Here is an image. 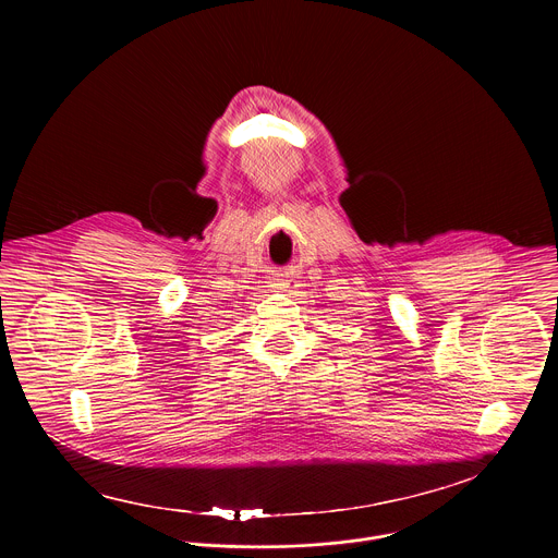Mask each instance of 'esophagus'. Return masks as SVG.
<instances>
[{
    "mask_svg": "<svg viewBox=\"0 0 558 558\" xmlns=\"http://www.w3.org/2000/svg\"><path fill=\"white\" fill-rule=\"evenodd\" d=\"M277 286H279L281 290H286V292H294V290L299 288L296 279H292V277H281V279L277 281Z\"/></svg>",
    "mask_w": 558,
    "mask_h": 558,
    "instance_id": "1",
    "label": "esophagus"
}]
</instances>
